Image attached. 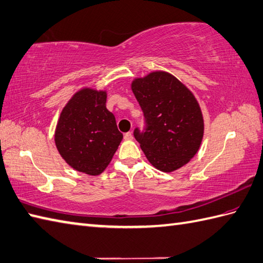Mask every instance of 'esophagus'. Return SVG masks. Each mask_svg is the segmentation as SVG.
Instances as JSON below:
<instances>
[{
	"label": "esophagus",
	"mask_w": 263,
	"mask_h": 263,
	"mask_svg": "<svg viewBox=\"0 0 263 263\" xmlns=\"http://www.w3.org/2000/svg\"><path fill=\"white\" fill-rule=\"evenodd\" d=\"M124 138L126 139V141H132V139H133V134H132V132L126 133L125 135H124Z\"/></svg>",
	"instance_id": "1"
}]
</instances>
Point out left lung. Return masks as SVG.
I'll return each instance as SVG.
<instances>
[{
	"instance_id": "1",
	"label": "left lung",
	"mask_w": 263,
	"mask_h": 263,
	"mask_svg": "<svg viewBox=\"0 0 263 263\" xmlns=\"http://www.w3.org/2000/svg\"><path fill=\"white\" fill-rule=\"evenodd\" d=\"M145 127L134 130L147 160L163 172L186 164L200 147L203 119L194 95L165 72H153L132 84Z\"/></svg>"
}]
</instances>
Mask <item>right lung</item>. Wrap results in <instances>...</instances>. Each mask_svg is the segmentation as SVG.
Returning a JSON list of instances; mask_svg holds the SVG:
<instances>
[{
  "mask_svg": "<svg viewBox=\"0 0 263 263\" xmlns=\"http://www.w3.org/2000/svg\"><path fill=\"white\" fill-rule=\"evenodd\" d=\"M107 93L83 89L64 107L55 143L68 165L98 176L111 161L122 139L116 118L106 108Z\"/></svg>",
  "mask_w": 263,
  "mask_h": 263,
  "instance_id": "add662e5",
  "label": "right lung"
}]
</instances>
